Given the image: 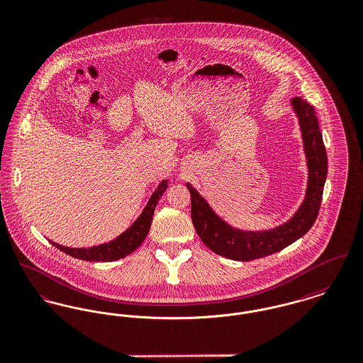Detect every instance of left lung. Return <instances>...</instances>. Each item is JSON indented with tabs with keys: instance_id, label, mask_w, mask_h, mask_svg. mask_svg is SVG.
<instances>
[{
	"instance_id": "obj_1",
	"label": "left lung",
	"mask_w": 363,
	"mask_h": 363,
	"mask_svg": "<svg viewBox=\"0 0 363 363\" xmlns=\"http://www.w3.org/2000/svg\"><path fill=\"white\" fill-rule=\"evenodd\" d=\"M296 113L307 159L306 197L294 216L268 230H243L223 221L207 200L191 184L186 188L192 200V223L201 242L218 255L236 261H251L271 255L304 236L315 223L328 177V155L319 130L318 117L311 104L296 96L290 102Z\"/></svg>"
}]
</instances>
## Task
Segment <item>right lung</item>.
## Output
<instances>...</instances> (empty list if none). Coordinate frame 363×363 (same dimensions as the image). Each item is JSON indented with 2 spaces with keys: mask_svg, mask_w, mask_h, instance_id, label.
Segmentation results:
<instances>
[{
  "mask_svg": "<svg viewBox=\"0 0 363 363\" xmlns=\"http://www.w3.org/2000/svg\"><path fill=\"white\" fill-rule=\"evenodd\" d=\"M168 181L163 179L153 195L150 196L146 207L140 213V217L134 221V223L125 229L121 235H118L116 239H113L108 243L92 246V247H66L62 245H57L55 242L50 240L52 246L59 249L74 258L83 259V261H91V262H108V261H116L120 258H124L125 255H130L133 251L137 250L147 236V232L150 229V223L153 220V213L157 206V201L160 197L167 191Z\"/></svg>",
  "mask_w": 363,
  "mask_h": 363,
  "instance_id": "add662e5",
  "label": "right lung"
}]
</instances>
